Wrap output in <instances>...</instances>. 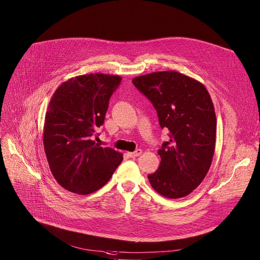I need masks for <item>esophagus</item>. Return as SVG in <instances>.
I'll use <instances>...</instances> for the list:
<instances>
[{
    "label": "esophagus",
    "mask_w": 260,
    "mask_h": 260,
    "mask_svg": "<svg viewBox=\"0 0 260 260\" xmlns=\"http://www.w3.org/2000/svg\"><path fill=\"white\" fill-rule=\"evenodd\" d=\"M141 153H142L141 149H137L134 152H127V155L129 158H136V157H139Z\"/></svg>",
    "instance_id": "esophagus-1"
}]
</instances>
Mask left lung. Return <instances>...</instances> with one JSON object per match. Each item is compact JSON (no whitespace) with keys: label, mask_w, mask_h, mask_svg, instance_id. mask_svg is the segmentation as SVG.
I'll return each instance as SVG.
<instances>
[{"label":"left lung","mask_w":260,"mask_h":260,"mask_svg":"<svg viewBox=\"0 0 260 260\" xmlns=\"http://www.w3.org/2000/svg\"><path fill=\"white\" fill-rule=\"evenodd\" d=\"M158 113L169 141L158 150L161 163L148 175L151 187L167 199H181L203 182L215 149L216 117L205 85L176 71L153 72L133 79Z\"/></svg>","instance_id":"1"}]
</instances>
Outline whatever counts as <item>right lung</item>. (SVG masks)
<instances>
[{
	"label": "right lung",
	"instance_id": "1",
	"mask_svg": "<svg viewBox=\"0 0 260 260\" xmlns=\"http://www.w3.org/2000/svg\"><path fill=\"white\" fill-rule=\"evenodd\" d=\"M121 80L118 75L102 73L79 75L62 82L51 97L45 117L44 148L52 175L69 191H97L123 160L122 153L93 140Z\"/></svg>",
	"mask_w": 260,
	"mask_h": 260
}]
</instances>
